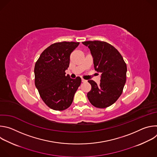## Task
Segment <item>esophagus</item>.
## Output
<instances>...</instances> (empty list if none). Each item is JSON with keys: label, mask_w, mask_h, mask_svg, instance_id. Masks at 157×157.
Masks as SVG:
<instances>
[{"label": "esophagus", "mask_w": 157, "mask_h": 157, "mask_svg": "<svg viewBox=\"0 0 157 157\" xmlns=\"http://www.w3.org/2000/svg\"><path fill=\"white\" fill-rule=\"evenodd\" d=\"M81 81L82 82H87V80H86V79H81Z\"/></svg>", "instance_id": "esophagus-1"}]
</instances>
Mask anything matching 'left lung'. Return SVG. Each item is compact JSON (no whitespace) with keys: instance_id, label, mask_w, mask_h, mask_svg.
I'll return each instance as SVG.
<instances>
[{"instance_id":"obj_1","label":"left lung","mask_w":157,"mask_h":157,"mask_svg":"<svg viewBox=\"0 0 157 157\" xmlns=\"http://www.w3.org/2000/svg\"><path fill=\"white\" fill-rule=\"evenodd\" d=\"M90 49L96 71L101 73V82H88L91 89L87 98L94 107L106 108L113 104L121 96L126 82L127 65L122 55L110 44L102 41L82 42Z\"/></svg>"}]
</instances>
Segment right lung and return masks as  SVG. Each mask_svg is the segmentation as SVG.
Masks as SVG:
<instances>
[{
  "mask_svg": "<svg viewBox=\"0 0 157 157\" xmlns=\"http://www.w3.org/2000/svg\"><path fill=\"white\" fill-rule=\"evenodd\" d=\"M79 42L53 43L44 50L36 61L35 84L43 102L55 110H63L72 104L81 79H71L65 71L70 64V55Z\"/></svg>",
  "mask_w": 157,
  "mask_h": 157,
  "instance_id": "1",
  "label": "right lung"
}]
</instances>
